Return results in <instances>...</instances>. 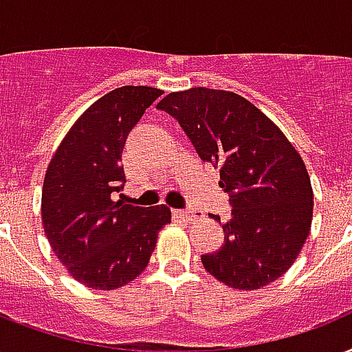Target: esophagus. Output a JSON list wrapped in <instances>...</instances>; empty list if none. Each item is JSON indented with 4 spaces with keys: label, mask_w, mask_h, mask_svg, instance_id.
<instances>
[{
    "label": "esophagus",
    "mask_w": 352,
    "mask_h": 352,
    "mask_svg": "<svg viewBox=\"0 0 352 352\" xmlns=\"http://www.w3.org/2000/svg\"><path fill=\"white\" fill-rule=\"evenodd\" d=\"M176 214H178V217H182V219H185V220L201 219V211H200V209H196V207H189V209H179V211H176Z\"/></svg>",
    "instance_id": "1"
}]
</instances>
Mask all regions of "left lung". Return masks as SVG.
Returning a JSON list of instances; mask_svg holds the SVG:
<instances>
[{"instance_id":"left-lung-1","label":"left lung","mask_w":352,"mask_h":352,"mask_svg":"<svg viewBox=\"0 0 352 352\" xmlns=\"http://www.w3.org/2000/svg\"><path fill=\"white\" fill-rule=\"evenodd\" d=\"M157 108L179 122L204 162L220 167L219 185L230 195L224 244L201 255L204 268L236 290L279 279L312 224L314 195L298 151L257 106L233 91H174Z\"/></svg>"}]
</instances>
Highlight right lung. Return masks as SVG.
<instances>
[{
  "label": "right lung",
  "mask_w": 352,
  "mask_h": 352,
  "mask_svg": "<svg viewBox=\"0 0 352 352\" xmlns=\"http://www.w3.org/2000/svg\"><path fill=\"white\" fill-rule=\"evenodd\" d=\"M160 95L157 88L122 86L95 100L65 133L45 173L43 231L73 279L94 290L135 279L170 222L167 206L116 200L126 182L121 154L128 133Z\"/></svg>",
  "instance_id": "add662e5"
}]
</instances>
